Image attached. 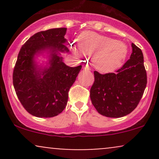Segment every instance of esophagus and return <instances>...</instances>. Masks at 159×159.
<instances>
[{
	"label": "esophagus",
	"instance_id": "34e87169",
	"mask_svg": "<svg viewBox=\"0 0 159 159\" xmlns=\"http://www.w3.org/2000/svg\"><path fill=\"white\" fill-rule=\"evenodd\" d=\"M83 68H84V69H86V70H90V67H89V66L87 65V64L84 65Z\"/></svg>",
	"mask_w": 159,
	"mask_h": 159
}]
</instances>
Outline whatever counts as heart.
<instances>
[{
	"mask_svg": "<svg viewBox=\"0 0 159 159\" xmlns=\"http://www.w3.org/2000/svg\"><path fill=\"white\" fill-rule=\"evenodd\" d=\"M75 55H93V64L101 71H111L121 66L128 54V47L122 41L86 32L78 38V44L71 46Z\"/></svg>",
	"mask_w": 159,
	"mask_h": 159,
	"instance_id": "heart-1",
	"label": "heart"
}]
</instances>
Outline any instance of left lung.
<instances>
[{"label": "left lung", "mask_w": 159, "mask_h": 159, "mask_svg": "<svg viewBox=\"0 0 159 159\" xmlns=\"http://www.w3.org/2000/svg\"><path fill=\"white\" fill-rule=\"evenodd\" d=\"M130 59L115 72L100 74L94 71L90 99L100 114L122 117L138 106L147 84L141 49L132 43Z\"/></svg>", "instance_id": "8db88e82"}]
</instances>
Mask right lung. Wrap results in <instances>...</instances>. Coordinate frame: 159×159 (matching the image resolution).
<instances>
[{
  "mask_svg": "<svg viewBox=\"0 0 159 159\" xmlns=\"http://www.w3.org/2000/svg\"><path fill=\"white\" fill-rule=\"evenodd\" d=\"M66 27L36 33L21 46L12 73L18 98L29 114L37 117H53L64 110L69 90L75 81L81 65L69 67L55 52H68L64 43ZM52 52L50 66L37 68L34 55L41 50Z\"/></svg>",
  "mask_w": 159,
  "mask_h": 159,
  "instance_id": "right-lung-1",
  "label": "right lung"
}]
</instances>
